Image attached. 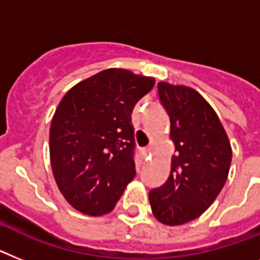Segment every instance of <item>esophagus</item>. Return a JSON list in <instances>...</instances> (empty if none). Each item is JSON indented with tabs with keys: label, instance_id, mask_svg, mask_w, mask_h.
I'll return each instance as SVG.
<instances>
[{
	"label": "esophagus",
	"instance_id": "1",
	"mask_svg": "<svg viewBox=\"0 0 260 260\" xmlns=\"http://www.w3.org/2000/svg\"><path fill=\"white\" fill-rule=\"evenodd\" d=\"M141 153H143L144 157H146V155L150 154V148H144V149H141Z\"/></svg>",
	"mask_w": 260,
	"mask_h": 260
}]
</instances>
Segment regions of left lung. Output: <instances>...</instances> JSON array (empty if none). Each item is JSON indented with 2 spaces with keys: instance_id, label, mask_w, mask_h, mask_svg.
Here are the masks:
<instances>
[{
  "instance_id": "1",
  "label": "left lung",
  "mask_w": 260,
  "mask_h": 260,
  "mask_svg": "<svg viewBox=\"0 0 260 260\" xmlns=\"http://www.w3.org/2000/svg\"><path fill=\"white\" fill-rule=\"evenodd\" d=\"M175 145L168 180L149 192L154 217L169 226L195 220L224 187L232 146L217 114L192 87L158 82Z\"/></svg>"
}]
</instances>
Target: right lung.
<instances>
[{
  "label": "right lung",
  "mask_w": 260,
  "mask_h": 260,
  "mask_svg": "<svg viewBox=\"0 0 260 260\" xmlns=\"http://www.w3.org/2000/svg\"><path fill=\"white\" fill-rule=\"evenodd\" d=\"M153 77L111 68L74 85L52 117L49 155L67 202L89 216L115 208L136 175L131 114Z\"/></svg>",
  "instance_id": "right-lung-1"
}]
</instances>
